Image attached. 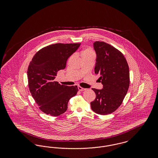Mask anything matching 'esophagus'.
Masks as SVG:
<instances>
[{
  "mask_svg": "<svg viewBox=\"0 0 158 158\" xmlns=\"http://www.w3.org/2000/svg\"><path fill=\"white\" fill-rule=\"evenodd\" d=\"M78 89H79V90H80V91H83V90H85L86 89L85 88H83L81 87V86H78Z\"/></svg>",
  "mask_w": 158,
  "mask_h": 158,
  "instance_id": "34e87169",
  "label": "esophagus"
}]
</instances>
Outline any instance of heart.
<instances>
[{
    "label": "heart",
    "instance_id": "b5f03b06",
    "mask_svg": "<svg viewBox=\"0 0 158 158\" xmlns=\"http://www.w3.org/2000/svg\"><path fill=\"white\" fill-rule=\"evenodd\" d=\"M91 53H93L92 51L90 49H89V48H86V49H85V50H82V51L81 52V55L82 57H83V56H85V55H87V54H91Z\"/></svg>",
    "mask_w": 158,
    "mask_h": 158
}]
</instances>
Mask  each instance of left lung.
Here are the masks:
<instances>
[{
    "instance_id": "left-lung-1",
    "label": "left lung",
    "mask_w": 158,
    "mask_h": 158,
    "mask_svg": "<svg viewBox=\"0 0 158 158\" xmlns=\"http://www.w3.org/2000/svg\"><path fill=\"white\" fill-rule=\"evenodd\" d=\"M97 54L95 73L103 85L101 89L92 88L95 99L90 102L95 113L107 115L120 106L127 94L130 84L129 68L127 60L119 50L103 41L93 44Z\"/></svg>"
}]
</instances>
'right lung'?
Wrapping results in <instances>:
<instances>
[{"mask_svg":"<svg viewBox=\"0 0 158 158\" xmlns=\"http://www.w3.org/2000/svg\"><path fill=\"white\" fill-rule=\"evenodd\" d=\"M81 43H57L36 53L28 68V86L32 97L43 113L54 117L65 113L69 99L75 96L77 86L61 85L54 81L57 72L66 68L69 57Z\"/></svg>","mask_w":158,"mask_h":158,"instance_id":"1","label":"right lung"}]
</instances>
